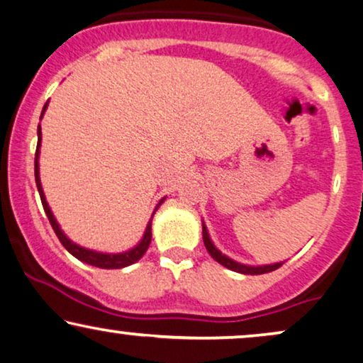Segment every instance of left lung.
<instances>
[{
    "label": "left lung",
    "mask_w": 363,
    "mask_h": 363,
    "mask_svg": "<svg viewBox=\"0 0 363 363\" xmlns=\"http://www.w3.org/2000/svg\"><path fill=\"white\" fill-rule=\"evenodd\" d=\"M203 242H205L208 252H210L211 257L215 261L220 262L221 266L228 267V269L231 271H236V272H241V274H266V272H271V271H276L277 267L282 266V262H276V264H267V266H246V264H241V262H236L233 261L231 257H228L223 255V252L218 250V247L213 245L210 235H208V230L205 226V223H203Z\"/></svg>",
    "instance_id": "obj_1"
}]
</instances>
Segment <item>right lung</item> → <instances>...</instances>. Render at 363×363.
Masks as SVG:
<instances>
[{
    "label": "right lung",
    "instance_id": "obj_1",
    "mask_svg": "<svg viewBox=\"0 0 363 363\" xmlns=\"http://www.w3.org/2000/svg\"><path fill=\"white\" fill-rule=\"evenodd\" d=\"M48 104H49V101L44 104L41 118L44 116V111L48 108ZM39 147H41V127H38V147H36V158H34V177H36V186H38L39 196H41L44 211H46L49 223H51L52 230H54V233H56V236L59 238V241L62 242V246L66 247V250L71 252L74 257H77L79 261L87 262V264L96 266V267H102V269H121V267H127L140 259V257L145 255V251L148 250V246H150V241H152V218H153V215H155V211L158 210V206L165 201V198H162V200L158 201V205L155 206V211L152 213V218H150V221H148L145 233H143L140 242H138L137 246H133L132 250H128L125 252H117V255H112V252L108 255V252H99V251L87 250V247L76 245V242L71 241L66 235H64V231L61 230V226H59V223L56 221V218H54V215H52L51 208H49V205H48L46 196H44V191L41 186V178H39Z\"/></svg>",
    "mask_w": 363,
    "mask_h": 363
}]
</instances>
